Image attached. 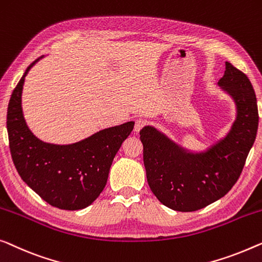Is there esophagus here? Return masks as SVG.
Wrapping results in <instances>:
<instances>
[{"label":"esophagus","instance_id":"34e87169","mask_svg":"<svg viewBox=\"0 0 262 262\" xmlns=\"http://www.w3.org/2000/svg\"><path fill=\"white\" fill-rule=\"evenodd\" d=\"M145 125H146L145 120H143V119H137V120H136V122H135V127H134L135 134H139L140 130H142V128L145 126Z\"/></svg>","mask_w":262,"mask_h":262}]
</instances>
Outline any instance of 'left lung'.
Returning a JSON list of instances; mask_svg holds the SVG:
<instances>
[{
  "label": "left lung",
  "instance_id": "8db88e82",
  "mask_svg": "<svg viewBox=\"0 0 262 262\" xmlns=\"http://www.w3.org/2000/svg\"><path fill=\"white\" fill-rule=\"evenodd\" d=\"M217 84L232 96L237 115L229 134L206 152H188L152 126L139 132L147 183L170 209L195 211L225 196L240 177L255 140L259 112L247 75L226 62Z\"/></svg>",
  "mask_w": 262,
  "mask_h": 262
}]
</instances>
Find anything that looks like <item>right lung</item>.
Instances as JSON below:
<instances>
[{
    "instance_id": "right-lung-1",
    "label": "right lung",
    "mask_w": 262,
    "mask_h": 262,
    "mask_svg": "<svg viewBox=\"0 0 262 262\" xmlns=\"http://www.w3.org/2000/svg\"><path fill=\"white\" fill-rule=\"evenodd\" d=\"M41 58L27 67L11 93L7 112L11 158L22 180L51 206L65 210L84 209L103 191L113 158L135 123L105 128L70 145L37 139L26 124L21 96L26 75Z\"/></svg>"
}]
</instances>
